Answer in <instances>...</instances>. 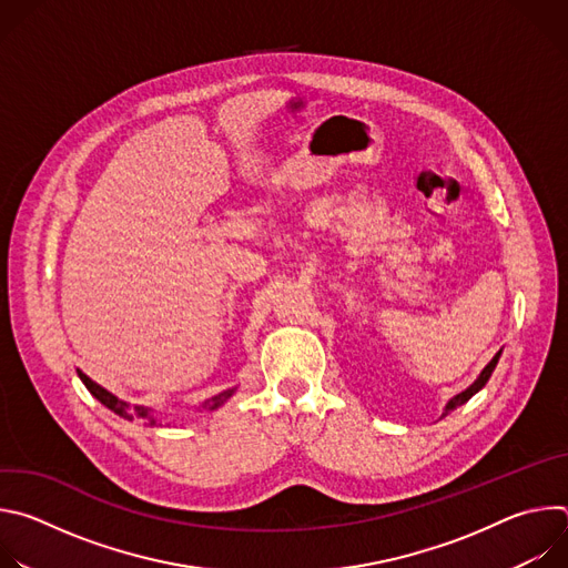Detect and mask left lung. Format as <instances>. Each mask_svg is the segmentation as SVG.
I'll return each mask as SVG.
<instances>
[{"mask_svg": "<svg viewBox=\"0 0 568 568\" xmlns=\"http://www.w3.org/2000/svg\"><path fill=\"white\" fill-rule=\"evenodd\" d=\"M499 357H501V351L488 362V364H485V368L478 373V377L465 388V390H460V393H456L454 397H449V402L445 404V409H443V418L447 416V414H452L456 407H460V404H465L474 393H478L485 384H488V379H490V375H493V371L497 368V364H499Z\"/></svg>", "mask_w": 568, "mask_h": 568, "instance_id": "obj_1", "label": "left lung"}]
</instances>
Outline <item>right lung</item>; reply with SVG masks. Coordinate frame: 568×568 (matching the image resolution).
Instances as JSON below:
<instances>
[{"label":"right lung","mask_w":568,"mask_h":568,"mask_svg":"<svg viewBox=\"0 0 568 568\" xmlns=\"http://www.w3.org/2000/svg\"><path fill=\"white\" fill-rule=\"evenodd\" d=\"M78 377L83 379V384L88 386V390H90L101 404H105V407H108L110 412H114L116 416H121V418H125V420H143V423H148L150 427L161 425V423L156 420L154 412H150L148 407H132V404L119 399V397L112 395L108 388H103L101 384H97L94 379H90L83 371H78ZM233 393H235V386H233V388H226V390H222V393H217V395H213V397H209V399H204V402H202V409L213 412V409L222 407V404H224Z\"/></svg>","instance_id":"1"}]
</instances>
